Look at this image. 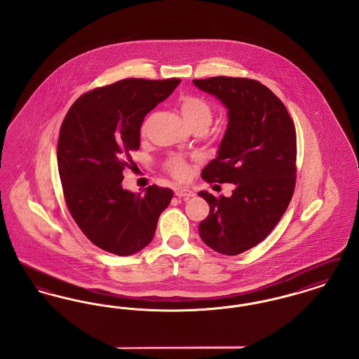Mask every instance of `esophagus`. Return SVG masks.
Here are the masks:
<instances>
[{
    "mask_svg": "<svg viewBox=\"0 0 359 359\" xmlns=\"http://www.w3.org/2000/svg\"><path fill=\"white\" fill-rule=\"evenodd\" d=\"M175 195H176V196H179V198L189 199V198H191V196H194L195 194H194V191H191V189H188V188L176 187L175 188Z\"/></svg>",
    "mask_w": 359,
    "mask_h": 359,
    "instance_id": "esophagus-1",
    "label": "esophagus"
}]
</instances>
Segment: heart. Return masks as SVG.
<instances>
[{
	"label": "heart",
	"mask_w": 359,
	"mask_h": 359,
	"mask_svg": "<svg viewBox=\"0 0 359 359\" xmlns=\"http://www.w3.org/2000/svg\"><path fill=\"white\" fill-rule=\"evenodd\" d=\"M179 110L182 113V117L189 128H203L207 129L212 121V107L211 104L205 101V98L194 94H187L180 97L179 102ZM152 120V114H149L141 125V133L145 135L148 130V126ZM167 170L171 173L173 177L179 180L187 179L189 175V164L187 160L179 156H173L167 161Z\"/></svg>",
	"instance_id": "heart-1"
}]
</instances>
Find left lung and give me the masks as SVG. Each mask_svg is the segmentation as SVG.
I'll list each match as a JSON object with an SVG mask.
<instances>
[{
    "label": "left lung",
    "mask_w": 359,
    "mask_h": 359,
    "mask_svg": "<svg viewBox=\"0 0 359 359\" xmlns=\"http://www.w3.org/2000/svg\"><path fill=\"white\" fill-rule=\"evenodd\" d=\"M192 83L227 107L218 154L202 171L207 183H233V195H199L210 214L199 224L207 246L237 256L266 238L290 205L296 183V130L287 107L266 86L214 76Z\"/></svg>",
    "instance_id": "obj_1"
}]
</instances>
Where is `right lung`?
Here are the masks:
<instances>
[{
	"instance_id": "obj_1",
	"label": "right lung",
	"mask_w": 359,
	"mask_h": 359,
	"mask_svg": "<svg viewBox=\"0 0 359 359\" xmlns=\"http://www.w3.org/2000/svg\"><path fill=\"white\" fill-rule=\"evenodd\" d=\"M180 79H123L79 97L66 114L57 141V168L69 214L104 252L130 256L154 238L170 188L145 194L123 189L122 171L140 148L144 117L172 94Z\"/></svg>"
}]
</instances>
